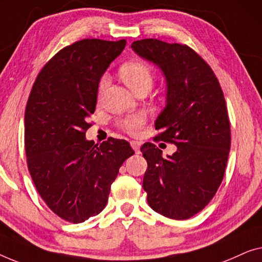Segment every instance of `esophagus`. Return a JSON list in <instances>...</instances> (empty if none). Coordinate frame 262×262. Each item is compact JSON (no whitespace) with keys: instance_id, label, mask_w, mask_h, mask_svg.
I'll return each instance as SVG.
<instances>
[{"instance_id":"34e87169","label":"esophagus","mask_w":262,"mask_h":262,"mask_svg":"<svg viewBox=\"0 0 262 262\" xmlns=\"http://www.w3.org/2000/svg\"><path fill=\"white\" fill-rule=\"evenodd\" d=\"M130 146L132 148L135 150V153L140 152V143L138 141H130Z\"/></svg>"}]
</instances>
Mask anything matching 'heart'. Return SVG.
Segmentation results:
<instances>
[{
	"label": "heart",
	"instance_id": "b5f03b06",
	"mask_svg": "<svg viewBox=\"0 0 262 262\" xmlns=\"http://www.w3.org/2000/svg\"><path fill=\"white\" fill-rule=\"evenodd\" d=\"M120 76L126 85L135 94H139L140 91L147 90L148 91L153 85L154 73L153 70L149 68L145 62L139 60H132L124 64L120 68ZM109 83V77L103 75L99 78L98 82V91L104 89ZM146 123V116L143 114H134L124 119L117 121V127L121 130L129 135H138L143 124Z\"/></svg>",
	"mask_w": 262,
	"mask_h": 262
}]
</instances>
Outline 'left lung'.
I'll return each mask as SVG.
<instances>
[{
    "label": "left lung",
    "mask_w": 262,
    "mask_h": 262,
    "mask_svg": "<svg viewBox=\"0 0 262 262\" xmlns=\"http://www.w3.org/2000/svg\"><path fill=\"white\" fill-rule=\"evenodd\" d=\"M140 57L161 69L167 104L156 121L154 141L174 143L166 159L154 143H143V190L154 211L187 220L202 211L222 183L230 149L228 109L212 69L187 45L142 39L132 43Z\"/></svg>",
    "instance_id": "1"
}]
</instances>
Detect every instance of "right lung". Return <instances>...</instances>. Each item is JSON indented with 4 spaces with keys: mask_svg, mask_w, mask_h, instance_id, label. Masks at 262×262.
<instances>
[{
    "mask_svg": "<svg viewBox=\"0 0 262 262\" xmlns=\"http://www.w3.org/2000/svg\"><path fill=\"white\" fill-rule=\"evenodd\" d=\"M126 40L83 39L64 47L40 70L25 113V149L35 189L60 219L82 223L105 208L123 161L126 140L88 141L98 82Z\"/></svg>",
    "mask_w": 262,
    "mask_h": 262,
    "instance_id": "obj_1",
    "label": "right lung"
}]
</instances>
